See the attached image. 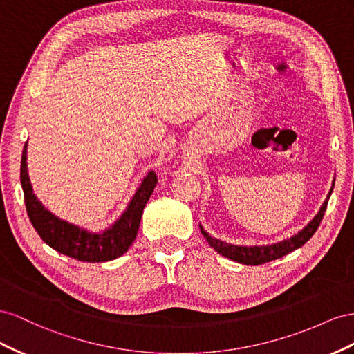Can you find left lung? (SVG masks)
Listing matches in <instances>:
<instances>
[{
  "label": "left lung",
  "mask_w": 354,
  "mask_h": 354,
  "mask_svg": "<svg viewBox=\"0 0 354 354\" xmlns=\"http://www.w3.org/2000/svg\"><path fill=\"white\" fill-rule=\"evenodd\" d=\"M332 189L329 191L328 198L325 200V203L322 205L319 214L313 218V221H310L307 227L302 228L298 234L292 236L290 239H286L283 241H279V243L274 245H267V246H236V245H230L225 243V241H221L218 239H214L212 236H209L206 231L201 228V234L205 236V239L207 240V243L214 248L218 254H221L222 257H227L230 259H233L236 262H240V264L245 266H261L264 262H270L274 261L277 258L285 257L290 252H294L295 249L301 248L302 245L306 243L311 239V236L316 233V230L319 228L320 222L323 219V215H325V210L328 207V200L330 197Z\"/></svg>",
  "instance_id": "8db88e82"
}]
</instances>
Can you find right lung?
Masks as SVG:
<instances>
[{
  "mask_svg": "<svg viewBox=\"0 0 354 354\" xmlns=\"http://www.w3.org/2000/svg\"><path fill=\"white\" fill-rule=\"evenodd\" d=\"M26 144L20 161V184L24 188L28 216L38 236L60 254L84 262H105L126 254L136 239L144 207L157 184L154 171H149L144 178L126 212L113 227L105 230L104 233H90L87 230L59 219L39 203L28 176Z\"/></svg>",
  "mask_w": 354,
  "mask_h": 354,
  "instance_id": "obj_1",
  "label": "right lung"
}]
</instances>
